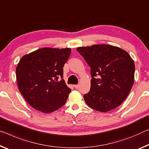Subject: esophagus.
Wrapping results in <instances>:
<instances>
[{"instance_id":"esophagus-1","label":"esophagus","mask_w":149,"mask_h":149,"mask_svg":"<svg viewBox=\"0 0 149 149\" xmlns=\"http://www.w3.org/2000/svg\"><path fill=\"white\" fill-rule=\"evenodd\" d=\"M74 87H75V89H78L79 87V85H75V86H74Z\"/></svg>"}]
</instances>
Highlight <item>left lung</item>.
<instances>
[{
    "instance_id": "1",
    "label": "left lung",
    "mask_w": 149,
    "mask_h": 149,
    "mask_svg": "<svg viewBox=\"0 0 149 149\" xmlns=\"http://www.w3.org/2000/svg\"><path fill=\"white\" fill-rule=\"evenodd\" d=\"M77 51L91 68V88L84 95L87 105L101 112L119 107L134 83L133 59L124 49L107 44L79 47Z\"/></svg>"
}]
</instances>
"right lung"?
<instances>
[{
	"instance_id": "right-lung-1",
	"label": "right lung",
	"mask_w": 149,
	"mask_h": 149,
	"mask_svg": "<svg viewBox=\"0 0 149 149\" xmlns=\"http://www.w3.org/2000/svg\"><path fill=\"white\" fill-rule=\"evenodd\" d=\"M71 52L70 48H44L20 59L16 69L18 89L35 109L49 113L65 104L71 89L62 79L63 68Z\"/></svg>"
}]
</instances>
